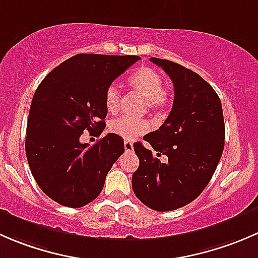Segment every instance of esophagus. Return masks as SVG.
Instances as JSON below:
<instances>
[{
	"label": "esophagus",
	"mask_w": 258,
	"mask_h": 258,
	"mask_svg": "<svg viewBox=\"0 0 258 258\" xmlns=\"http://www.w3.org/2000/svg\"><path fill=\"white\" fill-rule=\"evenodd\" d=\"M124 151H126V152H132V151H134V144H132V142H130V141H124Z\"/></svg>",
	"instance_id": "1"
}]
</instances>
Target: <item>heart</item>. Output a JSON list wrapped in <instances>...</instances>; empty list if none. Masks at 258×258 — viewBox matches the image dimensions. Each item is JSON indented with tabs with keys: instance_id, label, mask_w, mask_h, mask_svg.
I'll use <instances>...</instances> for the list:
<instances>
[{
	"instance_id": "1",
	"label": "heart",
	"mask_w": 258,
	"mask_h": 258,
	"mask_svg": "<svg viewBox=\"0 0 258 258\" xmlns=\"http://www.w3.org/2000/svg\"><path fill=\"white\" fill-rule=\"evenodd\" d=\"M128 83L136 92L146 98V105L151 112L161 113L167 110L172 101L170 90L162 86V76L156 70L141 66L135 70L128 79ZM121 103V92L114 85L108 86L105 92V105L107 111L116 112ZM108 130L126 141H132L150 130L146 119L119 117L108 124Z\"/></svg>"
}]
</instances>
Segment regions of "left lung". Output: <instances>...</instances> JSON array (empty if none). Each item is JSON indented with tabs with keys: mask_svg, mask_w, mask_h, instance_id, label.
<instances>
[{
	"mask_svg": "<svg viewBox=\"0 0 258 258\" xmlns=\"http://www.w3.org/2000/svg\"><path fill=\"white\" fill-rule=\"evenodd\" d=\"M151 62L172 80L175 98L162 126L144 137L152 150L134 145L140 166L132 189L151 210L165 212L188 205L209 184L223 152L225 121L220 97L200 75L167 59Z\"/></svg>",
	"mask_w": 258,
	"mask_h": 258,
	"instance_id": "1",
	"label": "left lung"
}]
</instances>
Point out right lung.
I'll return each mask as SVG.
<instances>
[{
  "instance_id": "right-lung-1",
  "label": "right lung",
  "mask_w": 258,
  "mask_h": 258,
  "mask_svg": "<svg viewBox=\"0 0 258 258\" xmlns=\"http://www.w3.org/2000/svg\"><path fill=\"white\" fill-rule=\"evenodd\" d=\"M139 56L79 53L62 62L38 85L28 113L26 156L40 188L62 206L79 209L101 194L106 176L124 152L114 134L90 146L80 141L87 130H105L108 86Z\"/></svg>"
}]
</instances>
